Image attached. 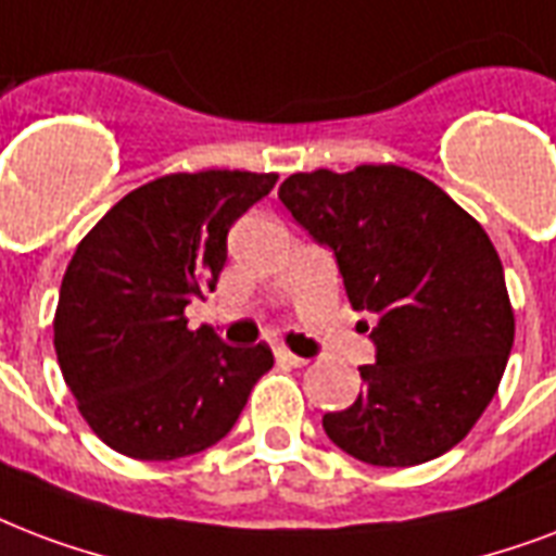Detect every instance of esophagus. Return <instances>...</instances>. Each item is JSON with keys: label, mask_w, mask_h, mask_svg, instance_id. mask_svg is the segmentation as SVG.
Segmentation results:
<instances>
[{"label": "esophagus", "mask_w": 556, "mask_h": 556, "mask_svg": "<svg viewBox=\"0 0 556 556\" xmlns=\"http://www.w3.org/2000/svg\"><path fill=\"white\" fill-rule=\"evenodd\" d=\"M277 362L288 364V367H303V364H308V358L291 353V350H286V346H277Z\"/></svg>", "instance_id": "esophagus-1"}]
</instances>
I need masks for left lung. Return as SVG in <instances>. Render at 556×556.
Segmentation results:
<instances>
[{"mask_svg": "<svg viewBox=\"0 0 556 556\" xmlns=\"http://www.w3.org/2000/svg\"><path fill=\"white\" fill-rule=\"evenodd\" d=\"M279 201L332 250L355 312L376 315V364L358 367V400L324 417L329 440L372 466L457 446L498 391L516 329L484 227L402 165L300 172Z\"/></svg>", "mask_w": 556, "mask_h": 556, "instance_id": "left-lung-1", "label": "left lung"}]
</instances>
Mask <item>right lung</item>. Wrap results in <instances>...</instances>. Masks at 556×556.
I'll return each instance as SVG.
<instances>
[{
	"instance_id": "right-lung-1",
	"label": "right lung",
	"mask_w": 556,
	"mask_h": 556,
	"mask_svg": "<svg viewBox=\"0 0 556 556\" xmlns=\"http://www.w3.org/2000/svg\"><path fill=\"white\" fill-rule=\"evenodd\" d=\"M277 175H165L125 194L80 239L54 312V353L80 417L110 448L177 460L227 438L268 344L230 346L189 329L184 308L215 291L227 232Z\"/></svg>"
}]
</instances>
